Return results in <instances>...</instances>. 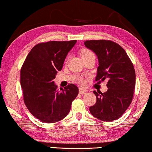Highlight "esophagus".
Listing matches in <instances>:
<instances>
[{"label": "esophagus", "instance_id": "1", "mask_svg": "<svg viewBox=\"0 0 152 152\" xmlns=\"http://www.w3.org/2000/svg\"><path fill=\"white\" fill-rule=\"evenodd\" d=\"M87 90L85 89H83V88H79V93L80 94H84L86 93Z\"/></svg>", "mask_w": 152, "mask_h": 152}]
</instances>
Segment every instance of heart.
<instances>
[{
  "instance_id": "heart-1",
  "label": "heart",
  "mask_w": 152,
  "mask_h": 152,
  "mask_svg": "<svg viewBox=\"0 0 152 152\" xmlns=\"http://www.w3.org/2000/svg\"><path fill=\"white\" fill-rule=\"evenodd\" d=\"M80 54L81 58H83L88 56L94 54V53L92 52H91L90 50H88V49L84 48V49H82V50L80 51ZM67 61H68V57L66 58L65 63H67ZM74 80H75L76 83H78V84H80L81 85H85V79L83 78V76H76L75 78H74Z\"/></svg>"
}]
</instances>
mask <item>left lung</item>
<instances>
[{
	"instance_id": "8db88e82",
	"label": "left lung",
	"mask_w": 152,
	"mask_h": 152,
	"mask_svg": "<svg viewBox=\"0 0 152 152\" xmlns=\"http://www.w3.org/2000/svg\"><path fill=\"white\" fill-rule=\"evenodd\" d=\"M85 45L98 56L99 66L95 80H107V91L94 93L96 102L89 107L91 115L103 121L119 118L132 101L136 85L134 65L125 50L109 40H86Z\"/></svg>"
}]
</instances>
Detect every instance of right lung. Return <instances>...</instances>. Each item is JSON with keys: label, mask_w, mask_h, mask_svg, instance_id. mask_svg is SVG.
I'll return each mask as SVG.
<instances>
[{"label": "right lung", "mask_w": 152, "mask_h": 152, "mask_svg": "<svg viewBox=\"0 0 152 152\" xmlns=\"http://www.w3.org/2000/svg\"><path fill=\"white\" fill-rule=\"evenodd\" d=\"M76 42L53 40L36 45L21 67L23 100L29 112L43 123H56L65 118L78 94L75 85H68L60 91L53 81Z\"/></svg>", "instance_id": "obj_1"}]
</instances>
